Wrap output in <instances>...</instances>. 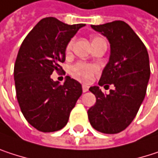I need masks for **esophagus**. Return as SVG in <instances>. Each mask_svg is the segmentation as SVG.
Here are the masks:
<instances>
[{"label":"esophagus","mask_w":158,"mask_h":158,"mask_svg":"<svg viewBox=\"0 0 158 158\" xmlns=\"http://www.w3.org/2000/svg\"><path fill=\"white\" fill-rule=\"evenodd\" d=\"M83 92L84 93H85V92H87L88 91V89H89V86L88 85H83Z\"/></svg>","instance_id":"esophagus-1"}]
</instances>
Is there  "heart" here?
Segmentation results:
<instances>
[{
  "mask_svg": "<svg viewBox=\"0 0 158 158\" xmlns=\"http://www.w3.org/2000/svg\"><path fill=\"white\" fill-rule=\"evenodd\" d=\"M103 41H105V40L102 38L95 36V37H92V39H91V44H92V46H94V45L103 42ZM73 40L68 42L66 48H65L66 54L70 53L72 47H73ZM96 72H97V67L95 65H90V64H86V63H83V62H77L74 65H73L71 68V74L74 78H76L82 82L91 81V79L93 78V75Z\"/></svg>",
  "mask_w": 158,
  "mask_h": 158,
  "instance_id": "obj_1",
  "label": "heart"
}]
</instances>
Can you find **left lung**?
I'll use <instances>...</instances> for the list:
<instances>
[{
	"mask_svg": "<svg viewBox=\"0 0 158 158\" xmlns=\"http://www.w3.org/2000/svg\"><path fill=\"white\" fill-rule=\"evenodd\" d=\"M91 27L110 44V60L98 85L107 86L108 83L115 88L108 95L99 86L89 88L97 102L88 110V118L95 130L114 134L131 124L143 101L150 78L149 56L142 40L123 21Z\"/></svg>",
	"mask_w": 158,
	"mask_h": 158,
	"instance_id": "obj_1",
	"label": "left lung"
}]
</instances>
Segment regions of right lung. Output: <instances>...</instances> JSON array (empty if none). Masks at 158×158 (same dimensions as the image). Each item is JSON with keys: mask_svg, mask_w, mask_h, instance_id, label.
I'll return each mask as SVG.
<instances>
[{"mask_svg": "<svg viewBox=\"0 0 158 158\" xmlns=\"http://www.w3.org/2000/svg\"><path fill=\"white\" fill-rule=\"evenodd\" d=\"M85 24L67 25L54 17L40 20L24 40L15 63L16 98L26 119L43 132L62 129L82 95L81 84L65 77L63 85L50 77L62 70L68 42Z\"/></svg>", "mask_w": 158, "mask_h": 158, "instance_id": "add662e5", "label": "right lung"}]
</instances>
